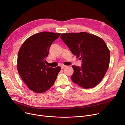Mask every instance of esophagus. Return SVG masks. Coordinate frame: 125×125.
<instances>
[{
	"mask_svg": "<svg viewBox=\"0 0 125 125\" xmlns=\"http://www.w3.org/2000/svg\"><path fill=\"white\" fill-rule=\"evenodd\" d=\"M66 65H62V66H61V68L62 69H63L64 68H65V67H66Z\"/></svg>",
	"mask_w": 125,
	"mask_h": 125,
	"instance_id": "1",
	"label": "esophagus"
}]
</instances>
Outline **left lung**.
I'll use <instances>...</instances> for the list:
<instances>
[{
  "mask_svg": "<svg viewBox=\"0 0 125 125\" xmlns=\"http://www.w3.org/2000/svg\"><path fill=\"white\" fill-rule=\"evenodd\" d=\"M62 41L77 58L81 67L73 65L71 80L80 87L93 88L102 81L108 68L110 51L102 38L87 32L62 33Z\"/></svg>",
  "mask_w": 125,
  "mask_h": 125,
  "instance_id": "1",
  "label": "left lung"
}]
</instances>
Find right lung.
Here are the masks:
<instances>
[{"mask_svg": "<svg viewBox=\"0 0 125 125\" xmlns=\"http://www.w3.org/2000/svg\"><path fill=\"white\" fill-rule=\"evenodd\" d=\"M61 33L42 32L33 35L22 44L18 55L17 69L28 88L42 93L54 84L61 67L52 68L44 63L49 49Z\"/></svg>", "mask_w": 125, "mask_h": 125, "instance_id": "right-lung-1", "label": "right lung"}]
</instances>
